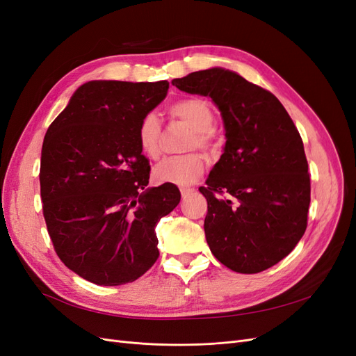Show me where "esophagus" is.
Listing matches in <instances>:
<instances>
[{
  "instance_id": "esophagus-1",
  "label": "esophagus",
  "mask_w": 356,
  "mask_h": 356,
  "mask_svg": "<svg viewBox=\"0 0 356 356\" xmlns=\"http://www.w3.org/2000/svg\"><path fill=\"white\" fill-rule=\"evenodd\" d=\"M193 191H195V190H193V188H187V187H182V188H181V196H182V199H186L187 196H190Z\"/></svg>"
}]
</instances>
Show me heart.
Masks as SVG:
<instances>
[{"mask_svg": "<svg viewBox=\"0 0 356 356\" xmlns=\"http://www.w3.org/2000/svg\"><path fill=\"white\" fill-rule=\"evenodd\" d=\"M169 114L186 123L191 129L188 148H202L213 153L217 149V139L213 132V111L209 104L199 98H186L172 104ZM161 126L154 113H147L138 124L136 138L141 152L148 159H157L160 154ZM204 170V159L200 153H187L166 157L153 169L157 182H169L177 186H188L196 181Z\"/></svg>", "mask_w": 356, "mask_h": 356, "instance_id": "obj_1", "label": "heart"}]
</instances>
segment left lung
Returning a JSON list of instances; mask_svg holds the SVG:
<instances>
[{
    "instance_id": "left-lung-1",
    "label": "left lung",
    "mask_w": 356,
    "mask_h": 356,
    "mask_svg": "<svg viewBox=\"0 0 356 356\" xmlns=\"http://www.w3.org/2000/svg\"><path fill=\"white\" fill-rule=\"evenodd\" d=\"M172 84L208 96L222 117L224 152L208 187L199 188L208 200L211 252L233 272H263L293 251L307 227L310 177L297 127L273 93L234 71H196Z\"/></svg>"
}]
</instances>
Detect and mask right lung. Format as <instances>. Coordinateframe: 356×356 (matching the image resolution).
Segmentation results:
<instances>
[{"mask_svg":"<svg viewBox=\"0 0 356 356\" xmlns=\"http://www.w3.org/2000/svg\"><path fill=\"white\" fill-rule=\"evenodd\" d=\"M169 83L93 80L74 92L42 141V213L58 257L96 285L134 282L157 257L156 225L181 193L147 187L149 163L138 144L141 118Z\"/></svg>","mask_w":356,"mask_h":356,"instance_id":"add662e5","label":"right lung"}]
</instances>
